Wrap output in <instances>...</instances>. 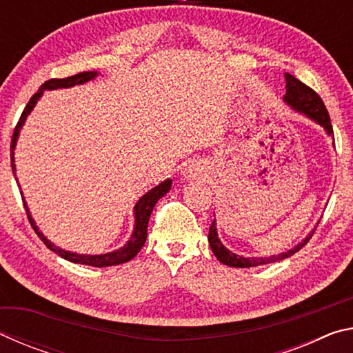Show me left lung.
<instances>
[{
	"mask_svg": "<svg viewBox=\"0 0 353 353\" xmlns=\"http://www.w3.org/2000/svg\"><path fill=\"white\" fill-rule=\"evenodd\" d=\"M285 81H286V94L283 99L286 101V103H288L294 110L305 113L308 118H312L316 123H319L321 126L327 130L328 135H333L330 117H328V112L324 105V101L321 99L319 94L316 93L313 88H310L308 85H305L303 82L296 79V77L290 73H285ZM313 234H314V230H312V234H310L305 240H303L302 243H299L297 246H294V249L288 250V252L272 255V256H265V259H263V256L261 259H246V256L235 255L234 252H230L229 249H225L223 246V243H221L218 238L216 225H214V219H213L210 230H208V243H210V248L213 250V254L216 255V259L221 263H224V265L232 266V268H252V266L268 265V263L280 261L283 259H288V256H291V255H294L297 250H301L310 240H312Z\"/></svg>",
	"mask_w": 353,
	"mask_h": 353,
	"instance_id": "1",
	"label": "left lung"
}]
</instances>
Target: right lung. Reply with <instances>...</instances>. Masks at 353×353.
<instances>
[{
    "label": "right lung",
    "instance_id": "right-lung-1",
    "mask_svg": "<svg viewBox=\"0 0 353 353\" xmlns=\"http://www.w3.org/2000/svg\"><path fill=\"white\" fill-rule=\"evenodd\" d=\"M94 76H97V73H93V71H82V73H77V74L70 76V77H63V79H50V81H46L43 85H41L39 90L32 94V98L29 99V103L26 104L25 110H23V113H21L19 123H17V126L14 129V134H12L10 165H12V172H14V174H15L14 149H15L17 137H19L20 128L23 126V123H25L28 113L32 110V107L35 105V103H37V99L41 97L43 90H54V88L79 85V83H83V82L93 79ZM170 188H171V181L168 179V181H165L160 185H157L155 188H152L151 191H148V193L143 196V198L139 202H137V205L134 208V210H135V229H134L132 238H130L129 243L124 248L115 250V252L104 254V255H79V254L68 252V250H63L61 248L54 246V244L46 240L43 234H40V230L37 229V225H35L34 219L31 218V214H29V210L26 207L25 199H23V196H21V199H23V204H25V208H26V214H28L29 223H31L34 232L37 234L40 240L45 243V246L48 249L52 250V252L57 254L59 256H62V259H65V260L71 261V263H79V265H88V266H97V268H105V266H115V265H121V263L130 261L137 254L140 252V249L143 248V244H145L146 236H148V223H149V216H151V213H152V208H154L155 204H157V201L162 198V196L168 193Z\"/></svg>",
    "mask_w": 353,
    "mask_h": 353
}]
</instances>
